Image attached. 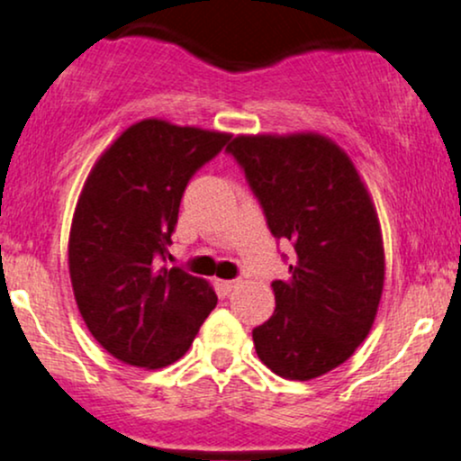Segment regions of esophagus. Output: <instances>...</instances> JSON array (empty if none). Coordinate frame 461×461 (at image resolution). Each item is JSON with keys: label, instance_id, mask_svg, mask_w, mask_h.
Listing matches in <instances>:
<instances>
[{"label": "esophagus", "instance_id": "esophagus-1", "mask_svg": "<svg viewBox=\"0 0 461 461\" xmlns=\"http://www.w3.org/2000/svg\"><path fill=\"white\" fill-rule=\"evenodd\" d=\"M216 288H219L223 294H230L231 290L236 288V282L234 279H216Z\"/></svg>", "mask_w": 461, "mask_h": 461}]
</instances>
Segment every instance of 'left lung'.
I'll return each instance as SVG.
<instances>
[{
    "instance_id": "obj_1",
    "label": "left lung",
    "mask_w": 461,
    "mask_h": 461,
    "mask_svg": "<svg viewBox=\"0 0 461 461\" xmlns=\"http://www.w3.org/2000/svg\"><path fill=\"white\" fill-rule=\"evenodd\" d=\"M275 238L293 242L290 277L273 282L275 312L253 330L258 357L284 379L330 373L377 316L385 256L377 210L345 149L316 131L238 134L227 145Z\"/></svg>"
}]
</instances>
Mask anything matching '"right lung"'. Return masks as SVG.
<instances>
[{
	"label": "right lung",
	"mask_w": 461,
	"mask_h": 461,
	"mask_svg": "<svg viewBox=\"0 0 461 461\" xmlns=\"http://www.w3.org/2000/svg\"><path fill=\"white\" fill-rule=\"evenodd\" d=\"M230 139L142 119L84 182L68 234L73 294L95 340L130 366L177 362L214 310L212 285L162 262L190 177Z\"/></svg>",
	"instance_id": "right-lung-1"
}]
</instances>
